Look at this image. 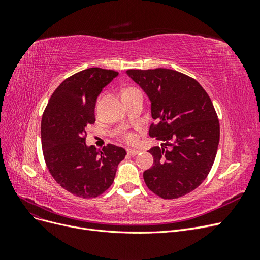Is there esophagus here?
<instances>
[{
  "label": "esophagus",
  "instance_id": "esophagus-1",
  "mask_svg": "<svg viewBox=\"0 0 260 260\" xmlns=\"http://www.w3.org/2000/svg\"><path fill=\"white\" fill-rule=\"evenodd\" d=\"M127 153L130 156H136V155H138L140 153V151H138V149H133V148H128L127 149Z\"/></svg>",
  "mask_w": 260,
  "mask_h": 260
}]
</instances>
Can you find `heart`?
<instances>
[{"label": "heart", "instance_id": "1", "mask_svg": "<svg viewBox=\"0 0 260 260\" xmlns=\"http://www.w3.org/2000/svg\"><path fill=\"white\" fill-rule=\"evenodd\" d=\"M135 90H137V89H135V88H125L122 91V94L129 93L131 91H135ZM122 140L124 141V142H127L128 144H133V143H136L137 141H138V137H137L136 133H133V132H125L124 135L122 136Z\"/></svg>", "mask_w": 260, "mask_h": 260}]
</instances>
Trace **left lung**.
<instances>
[{"label":"left lung","mask_w":260,"mask_h":260,"mask_svg":"<svg viewBox=\"0 0 260 260\" xmlns=\"http://www.w3.org/2000/svg\"><path fill=\"white\" fill-rule=\"evenodd\" d=\"M127 75L151 101L157 123L149 137L165 142L148 151L154 162L144 171L145 183L161 199L181 198L202 184L216 158L220 127L212 102L198 81L176 70L129 69Z\"/></svg>","instance_id":"8db88e82"}]
</instances>
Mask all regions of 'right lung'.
<instances>
[{
  "instance_id": "right-lung-1",
  "label": "right lung",
  "mask_w": 260,
  "mask_h": 260,
  "mask_svg": "<svg viewBox=\"0 0 260 260\" xmlns=\"http://www.w3.org/2000/svg\"><path fill=\"white\" fill-rule=\"evenodd\" d=\"M117 76L115 70L84 69L62 81L44 109L41 141L46 167L62 188L78 198L93 199L104 193L127 155L113 144L102 151L85 144L86 128L95 122L96 99Z\"/></svg>"
}]
</instances>
